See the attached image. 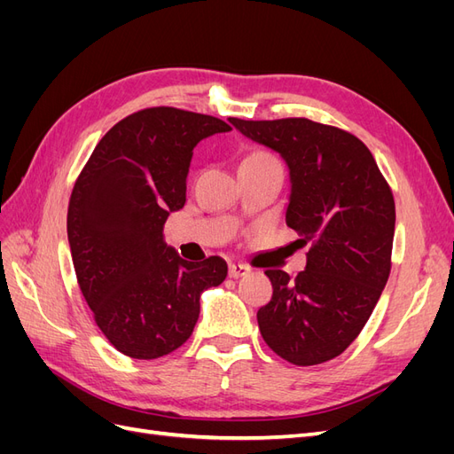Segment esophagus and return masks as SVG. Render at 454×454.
<instances>
[{
    "instance_id": "34e87169",
    "label": "esophagus",
    "mask_w": 454,
    "mask_h": 454,
    "mask_svg": "<svg viewBox=\"0 0 454 454\" xmlns=\"http://www.w3.org/2000/svg\"><path fill=\"white\" fill-rule=\"evenodd\" d=\"M250 272V267H246L242 263H231L229 265V277L231 278H240V277H246V274Z\"/></svg>"
}]
</instances>
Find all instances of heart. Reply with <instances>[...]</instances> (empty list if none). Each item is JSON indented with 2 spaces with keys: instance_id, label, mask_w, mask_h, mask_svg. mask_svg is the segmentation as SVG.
I'll list each match as a JSON object with an SVG mask.
<instances>
[{
  "instance_id": "heart-1",
  "label": "heart",
  "mask_w": 454,
  "mask_h": 454,
  "mask_svg": "<svg viewBox=\"0 0 454 454\" xmlns=\"http://www.w3.org/2000/svg\"><path fill=\"white\" fill-rule=\"evenodd\" d=\"M261 155H265V153H254V155H250V157H261Z\"/></svg>"
}]
</instances>
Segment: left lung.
Listing matches in <instances>:
<instances>
[{"label":"left lung","mask_w":454,"mask_h":454,"mask_svg":"<svg viewBox=\"0 0 454 454\" xmlns=\"http://www.w3.org/2000/svg\"><path fill=\"white\" fill-rule=\"evenodd\" d=\"M232 127L278 151L290 168L286 223L310 246L295 278L269 269L272 299L257 310L261 337L294 365L337 358L360 335L392 269L395 204L388 182L354 134L305 117Z\"/></svg>","instance_id":"8db88e82"}]
</instances>
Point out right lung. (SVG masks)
I'll return each instance as SVG.
<instances>
[{
    "instance_id": "1",
    "label": "right lung",
    "mask_w": 454,
    "mask_h": 454,
    "mask_svg": "<svg viewBox=\"0 0 454 454\" xmlns=\"http://www.w3.org/2000/svg\"><path fill=\"white\" fill-rule=\"evenodd\" d=\"M225 121L157 106L106 132L77 176L67 240L77 284L106 339L134 360H155L193 333L200 294L227 277L217 255L193 263L164 242L184 208L193 147Z\"/></svg>"
}]
</instances>
